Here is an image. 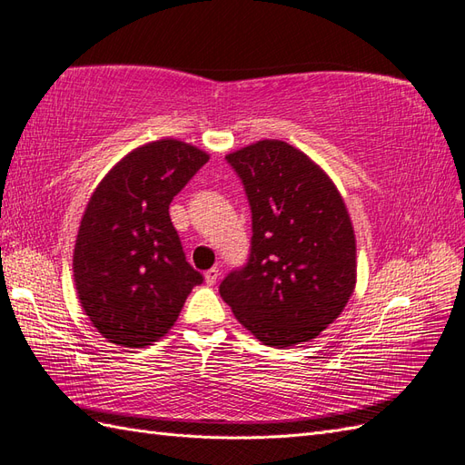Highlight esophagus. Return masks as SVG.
Here are the masks:
<instances>
[{"label": "esophagus", "mask_w": 465, "mask_h": 465, "mask_svg": "<svg viewBox=\"0 0 465 465\" xmlns=\"http://www.w3.org/2000/svg\"><path fill=\"white\" fill-rule=\"evenodd\" d=\"M217 280H219V268H217V266H213L211 270H207V272H205V282H207V286H214V284H217Z\"/></svg>", "instance_id": "esophagus-1"}]
</instances>
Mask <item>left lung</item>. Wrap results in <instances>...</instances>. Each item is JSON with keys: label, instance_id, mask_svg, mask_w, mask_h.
Segmentation results:
<instances>
[{"label": "left lung", "instance_id": "obj_1", "mask_svg": "<svg viewBox=\"0 0 465 465\" xmlns=\"http://www.w3.org/2000/svg\"><path fill=\"white\" fill-rule=\"evenodd\" d=\"M252 211L251 258L221 298L258 341H312L345 310L357 284V241L345 201L312 157L282 140L226 155Z\"/></svg>", "mask_w": 465, "mask_h": 465}]
</instances>
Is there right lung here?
Wrapping results in <instances>:
<instances>
[{"label": "right lung", "instance_id": "add662e5", "mask_svg": "<svg viewBox=\"0 0 465 465\" xmlns=\"http://www.w3.org/2000/svg\"><path fill=\"white\" fill-rule=\"evenodd\" d=\"M209 162L173 138L135 147L100 181L78 226L73 274L88 320L110 343L162 339L203 276L187 260L169 203Z\"/></svg>", "mask_w": 465, "mask_h": 465}]
</instances>
